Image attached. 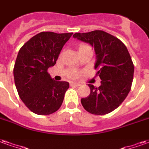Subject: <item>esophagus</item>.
Returning <instances> with one entry per match:
<instances>
[{
  "mask_svg": "<svg viewBox=\"0 0 149 149\" xmlns=\"http://www.w3.org/2000/svg\"><path fill=\"white\" fill-rule=\"evenodd\" d=\"M70 85L74 86H79L81 84H80V83H78V82H71Z\"/></svg>",
  "mask_w": 149,
  "mask_h": 149,
  "instance_id": "34e87169",
  "label": "esophagus"
}]
</instances>
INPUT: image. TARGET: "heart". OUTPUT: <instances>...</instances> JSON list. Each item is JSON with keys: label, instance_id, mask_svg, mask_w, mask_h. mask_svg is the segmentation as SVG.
Returning <instances> with one entry per match:
<instances>
[{"label": "heart", "instance_id": "obj_1", "mask_svg": "<svg viewBox=\"0 0 149 149\" xmlns=\"http://www.w3.org/2000/svg\"><path fill=\"white\" fill-rule=\"evenodd\" d=\"M87 47V46H85V45H83V46H81L80 47ZM79 73L77 71V70H70L68 74H67V75L69 78L70 79H75L77 78L78 76H79Z\"/></svg>", "mask_w": 149, "mask_h": 149}]
</instances>
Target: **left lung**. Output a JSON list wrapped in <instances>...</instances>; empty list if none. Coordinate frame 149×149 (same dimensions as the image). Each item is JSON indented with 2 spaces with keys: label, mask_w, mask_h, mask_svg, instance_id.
Segmentation results:
<instances>
[{
  "label": "left lung",
  "mask_w": 149,
  "mask_h": 149,
  "mask_svg": "<svg viewBox=\"0 0 149 149\" xmlns=\"http://www.w3.org/2000/svg\"><path fill=\"white\" fill-rule=\"evenodd\" d=\"M73 37L88 43L96 54L94 68L101 86L88 84L91 94L81 99L84 109L95 115H104L117 109L130 93L134 66L128 49L119 39L101 30L75 33Z\"/></svg>",
  "instance_id": "8db88e82"
}]
</instances>
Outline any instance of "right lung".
Wrapping results in <instances>:
<instances>
[{"label": "right lung", "instance_id": "right-lung-1", "mask_svg": "<svg viewBox=\"0 0 149 149\" xmlns=\"http://www.w3.org/2000/svg\"><path fill=\"white\" fill-rule=\"evenodd\" d=\"M70 33L43 31L19 49L13 69L14 81L20 99L38 115L52 114L63 102L69 82L55 81L47 72L58 59Z\"/></svg>", "mask_w": 149, "mask_h": 149}]
</instances>
